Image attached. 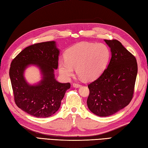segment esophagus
Returning a JSON list of instances; mask_svg holds the SVG:
<instances>
[{"label":"esophagus","mask_w":148,"mask_h":148,"mask_svg":"<svg viewBox=\"0 0 148 148\" xmlns=\"http://www.w3.org/2000/svg\"><path fill=\"white\" fill-rule=\"evenodd\" d=\"M81 86V84L78 83V82H74L73 83V86L75 88H79V87H80Z\"/></svg>","instance_id":"obj_1"}]
</instances>
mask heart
I'll list each match as a JSON object with an SVG mask.
<instances>
[{
  "mask_svg": "<svg viewBox=\"0 0 148 148\" xmlns=\"http://www.w3.org/2000/svg\"><path fill=\"white\" fill-rule=\"evenodd\" d=\"M110 51L103 43L83 42L72 47L65 53V60L58 62L60 73L70 77L76 69L77 74L85 81H91L99 77L108 63Z\"/></svg>",
  "mask_w": 148,
  "mask_h": 148,
  "instance_id": "1",
  "label": "heart"
}]
</instances>
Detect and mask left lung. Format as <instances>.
<instances>
[{
    "instance_id": "obj_1",
    "label": "left lung",
    "mask_w": 148,
    "mask_h": 148,
    "mask_svg": "<svg viewBox=\"0 0 148 148\" xmlns=\"http://www.w3.org/2000/svg\"><path fill=\"white\" fill-rule=\"evenodd\" d=\"M105 42L111 49L110 61L100 76L88 85V106L99 116L112 115L130 103L137 74L136 57L119 41Z\"/></svg>"
}]
</instances>
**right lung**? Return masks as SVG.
<instances>
[{"mask_svg": "<svg viewBox=\"0 0 148 148\" xmlns=\"http://www.w3.org/2000/svg\"><path fill=\"white\" fill-rule=\"evenodd\" d=\"M58 54L55 42L38 43L25 48L11 62L9 76L15 103L31 115L46 118L53 115L71 88L69 82L60 83L55 79ZM30 64L39 66L43 74L37 85L27 84L23 77V72Z\"/></svg>", "mask_w": 148, "mask_h": 148, "instance_id": "1", "label": "right lung"}]
</instances>
